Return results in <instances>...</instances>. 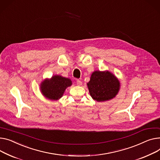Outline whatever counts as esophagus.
I'll return each instance as SVG.
<instances>
[{
	"label": "esophagus",
	"mask_w": 160,
	"mask_h": 160,
	"mask_svg": "<svg viewBox=\"0 0 160 160\" xmlns=\"http://www.w3.org/2000/svg\"><path fill=\"white\" fill-rule=\"evenodd\" d=\"M77 86H81L82 85V81H80V80H77Z\"/></svg>",
	"instance_id": "obj_1"
}]
</instances>
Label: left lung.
Wrapping results in <instances>:
<instances>
[{"mask_svg":"<svg viewBox=\"0 0 160 160\" xmlns=\"http://www.w3.org/2000/svg\"><path fill=\"white\" fill-rule=\"evenodd\" d=\"M87 84L91 97L97 102L112 99L118 93L120 87L118 79L108 71H94Z\"/></svg>","mask_w":160,"mask_h":160,"instance_id":"obj_1","label":"left lung"}]
</instances>
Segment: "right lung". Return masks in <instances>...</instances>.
Segmentation results:
<instances>
[{
	"instance_id": "add662e5",
	"label": "right lung",
	"mask_w": 160,
	"mask_h": 160,
	"mask_svg": "<svg viewBox=\"0 0 160 160\" xmlns=\"http://www.w3.org/2000/svg\"><path fill=\"white\" fill-rule=\"evenodd\" d=\"M72 85L71 80L60 75L52 76L45 79L40 84V91L44 97L51 100H59L67 88Z\"/></svg>"
}]
</instances>
